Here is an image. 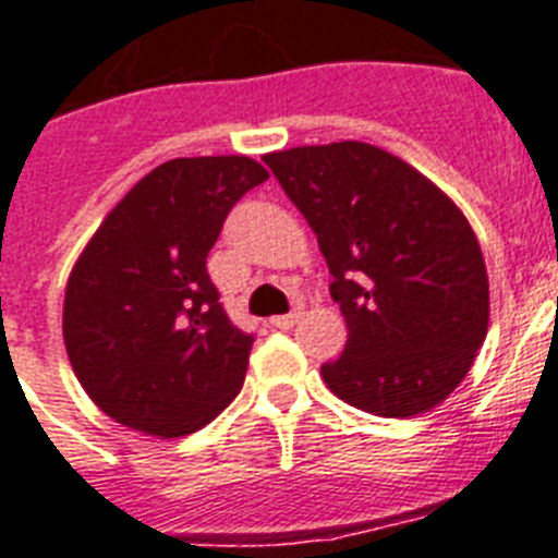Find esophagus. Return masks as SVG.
Wrapping results in <instances>:
<instances>
[{
	"instance_id": "esophagus-1",
	"label": "esophagus",
	"mask_w": 558,
	"mask_h": 558,
	"mask_svg": "<svg viewBox=\"0 0 558 558\" xmlns=\"http://www.w3.org/2000/svg\"><path fill=\"white\" fill-rule=\"evenodd\" d=\"M296 322H299V311H293V313H282V316H274V319H270V325L279 330H290L293 325H296Z\"/></svg>"
}]
</instances>
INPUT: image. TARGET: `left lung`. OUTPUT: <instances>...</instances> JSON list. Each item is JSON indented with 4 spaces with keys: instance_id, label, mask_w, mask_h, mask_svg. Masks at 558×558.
<instances>
[{
    "instance_id": "1",
    "label": "left lung",
    "mask_w": 558,
    "mask_h": 558,
    "mask_svg": "<svg viewBox=\"0 0 558 558\" xmlns=\"http://www.w3.org/2000/svg\"><path fill=\"white\" fill-rule=\"evenodd\" d=\"M265 162L319 239L348 344L322 379L385 418L434 411L473 367L490 322L478 239L448 193L367 142L302 145Z\"/></svg>"
}]
</instances>
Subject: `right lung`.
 I'll return each instance as SVG.
<instances>
[{
  "mask_svg": "<svg viewBox=\"0 0 558 558\" xmlns=\"http://www.w3.org/2000/svg\"><path fill=\"white\" fill-rule=\"evenodd\" d=\"M265 179L251 156L170 159L87 239L64 288V351L119 425L179 439L242 390L253 336L219 305L207 253L230 207Z\"/></svg>",
  "mask_w": 558,
  "mask_h": 558,
  "instance_id": "right-lung-1",
  "label": "right lung"
}]
</instances>
